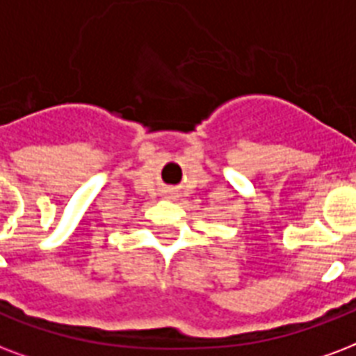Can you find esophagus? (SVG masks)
I'll return each instance as SVG.
<instances>
[{
    "label": "esophagus",
    "mask_w": 356,
    "mask_h": 356,
    "mask_svg": "<svg viewBox=\"0 0 356 356\" xmlns=\"http://www.w3.org/2000/svg\"><path fill=\"white\" fill-rule=\"evenodd\" d=\"M162 194H164V197H168V200H173V197H175V192H173L172 188H166Z\"/></svg>",
    "instance_id": "34e87169"
}]
</instances>
